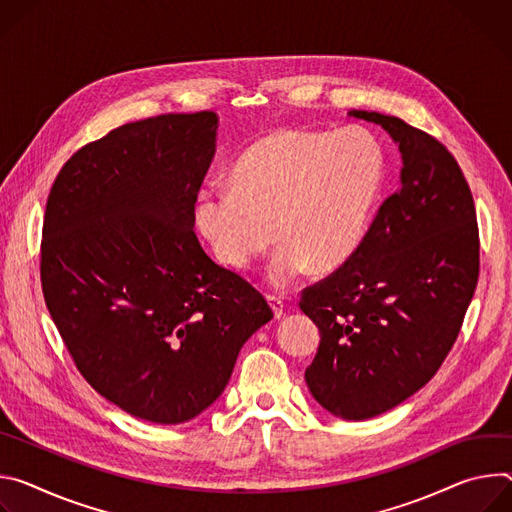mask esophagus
Returning <instances> with one entry per match:
<instances>
[{"mask_svg":"<svg viewBox=\"0 0 512 512\" xmlns=\"http://www.w3.org/2000/svg\"><path fill=\"white\" fill-rule=\"evenodd\" d=\"M268 303H270V307H272V311H274V317H276V319H280L282 315H285V301H282L280 297H272V295H268Z\"/></svg>","mask_w":512,"mask_h":512,"instance_id":"esophagus-1","label":"esophagus"}]
</instances>
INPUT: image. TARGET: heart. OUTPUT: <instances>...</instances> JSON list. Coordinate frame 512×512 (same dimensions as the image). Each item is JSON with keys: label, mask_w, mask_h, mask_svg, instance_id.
I'll return each instance as SVG.
<instances>
[{"label": "heart", "mask_w": 512, "mask_h": 512, "mask_svg": "<svg viewBox=\"0 0 512 512\" xmlns=\"http://www.w3.org/2000/svg\"><path fill=\"white\" fill-rule=\"evenodd\" d=\"M384 177V152L360 128L278 130L242 152L232 189L209 187L197 195L195 225L215 258L236 270L280 240L266 278L289 289L313 264L335 270L360 250Z\"/></svg>", "instance_id": "b5f03b06"}]
</instances>
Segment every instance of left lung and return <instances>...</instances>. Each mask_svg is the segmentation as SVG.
Wrapping results in <instances>:
<instances>
[{"label":"left lung","instance_id":"1","mask_svg":"<svg viewBox=\"0 0 512 512\" xmlns=\"http://www.w3.org/2000/svg\"><path fill=\"white\" fill-rule=\"evenodd\" d=\"M399 146V191L378 209L360 250L301 311L321 342L305 382L331 415L364 421L423 388L449 354L478 282V223L470 187L443 144L394 116L348 111Z\"/></svg>","mask_w":512,"mask_h":512}]
</instances>
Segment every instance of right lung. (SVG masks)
Segmentation results:
<instances>
[{
	"instance_id": "add662e5",
	"label": "right lung",
	"mask_w": 512,
	"mask_h": 512,
	"mask_svg": "<svg viewBox=\"0 0 512 512\" xmlns=\"http://www.w3.org/2000/svg\"><path fill=\"white\" fill-rule=\"evenodd\" d=\"M217 126L213 111L126 124L73 154L46 203L50 317L85 380L150 423L179 425L211 407L242 346L272 319L193 232Z\"/></svg>"
}]
</instances>
